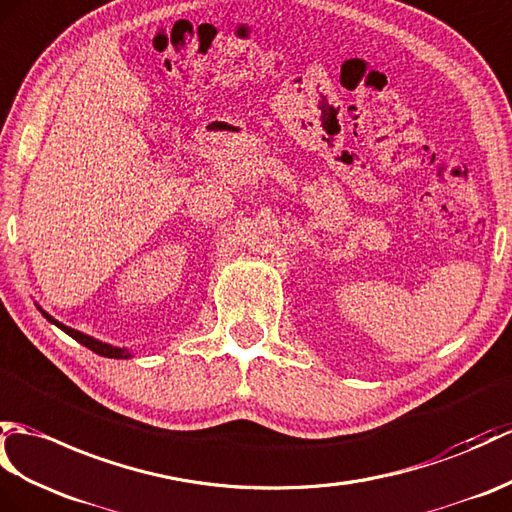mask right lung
<instances>
[{"mask_svg":"<svg viewBox=\"0 0 512 512\" xmlns=\"http://www.w3.org/2000/svg\"><path fill=\"white\" fill-rule=\"evenodd\" d=\"M43 316H45L47 320H50V323H54L58 329H63L67 336H71L74 340H78L80 344H85V347H87V349H91L93 353L104 355V358H115V360L130 358V351H126V349L111 347V344L100 342V340H95V338H91V336H87V334H82V331H76V329H71V327L63 325V323H58V320H56V318H52V316L47 314V312H43Z\"/></svg>","mask_w":512,"mask_h":512,"instance_id":"add662e5","label":"right lung"}]
</instances>
